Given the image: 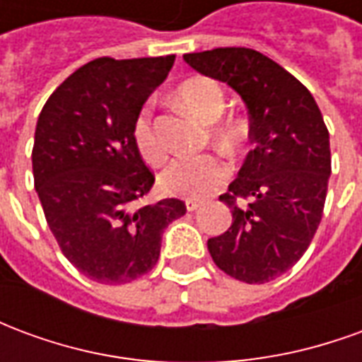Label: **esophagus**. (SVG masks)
<instances>
[{
    "mask_svg": "<svg viewBox=\"0 0 362 362\" xmlns=\"http://www.w3.org/2000/svg\"><path fill=\"white\" fill-rule=\"evenodd\" d=\"M199 205H202V202H196V199H186V209H188V211H196Z\"/></svg>",
    "mask_w": 362,
    "mask_h": 362,
    "instance_id": "34e87169",
    "label": "esophagus"
}]
</instances>
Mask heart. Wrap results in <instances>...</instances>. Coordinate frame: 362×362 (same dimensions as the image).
Masks as SVG:
<instances>
[{
  "label": "heart",
  "mask_w": 362,
  "mask_h": 362,
  "mask_svg": "<svg viewBox=\"0 0 362 362\" xmlns=\"http://www.w3.org/2000/svg\"><path fill=\"white\" fill-rule=\"evenodd\" d=\"M178 98L204 122H215L225 108V95L217 81L209 77H192L178 87ZM135 149L149 165H158L165 158V143L158 134L151 106H143L135 116L132 127ZM215 137L225 147L235 149L246 137V129L240 122L227 119L215 126ZM228 165L217 155H194L176 157L158 176V186L168 196L204 197L213 188L225 182Z\"/></svg>",
  "instance_id": "1"
}]
</instances>
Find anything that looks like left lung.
<instances>
[{
	"label": "left lung",
	"instance_id": "obj_1",
	"mask_svg": "<svg viewBox=\"0 0 362 362\" xmlns=\"http://www.w3.org/2000/svg\"><path fill=\"white\" fill-rule=\"evenodd\" d=\"M184 62L230 85L250 114L254 149L219 196L230 207L233 223L207 240L209 254L230 277L267 283L303 258L322 221L332 174L322 112L303 83L252 48L184 54ZM236 199L249 202L238 204Z\"/></svg>",
	"mask_w": 362,
	"mask_h": 362
}]
</instances>
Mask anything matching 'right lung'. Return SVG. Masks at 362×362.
Segmentation results:
<instances>
[{
    "label": "right lung",
    "instance_id": "right-lung-1",
    "mask_svg": "<svg viewBox=\"0 0 362 362\" xmlns=\"http://www.w3.org/2000/svg\"><path fill=\"white\" fill-rule=\"evenodd\" d=\"M176 56L96 58L54 90L38 116L33 174L59 250L96 283L122 285L151 272L182 199L137 202L155 174L135 149L132 127Z\"/></svg>",
    "mask_w": 362,
    "mask_h": 362
}]
</instances>
